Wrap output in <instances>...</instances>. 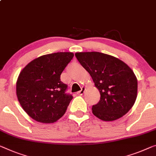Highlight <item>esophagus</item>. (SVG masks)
<instances>
[{
    "mask_svg": "<svg viewBox=\"0 0 156 156\" xmlns=\"http://www.w3.org/2000/svg\"><path fill=\"white\" fill-rule=\"evenodd\" d=\"M85 90H86V88H84V87H82V88H81V90H80V91H79V92L77 93V94H78V95H83V93H84Z\"/></svg>",
    "mask_w": 156,
    "mask_h": 156,
    "instance_id": "esophagus-1",
    "label": "esophagus"
}]
</instances>
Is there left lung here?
<instances>
[{
  "mask_svg": "<svg viewBox=\"0 0 156 156\" xmlns=\"http://www.w3.org/2000/svg\"><path fill=\"white\" fill-rule=\"evenodd\" d=\"M75 56L100 93V101L92 107L93 114L102 121H112L128 113L137 94V80L130 67L100 52H79Z\"/></svg>",
  "mask_w": 156,
  "mask_h": 156,
  "instance_id": "1",
  "label": "left lung"
}]
</instances>
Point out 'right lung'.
Listing matches in <instances>:
<instances>
[{
  "instance_id": "1",
  "label": "right lung",
  "mask_w": 156,
  "mask_h": 156,
  "mask_svg": "<svg viewBox=\"0 0 156 156\" xmlns=\"http://www.w3.org/2000/svg\"><path fill=\"white\" fill-rule=\"evenodd\" d=\"M74 56L71 52L42 56L30 62L19 75L16 95L28 116L36 121L51 123L66 113L73 95L61 75Z\"/></svg>"
}]
</instances>
